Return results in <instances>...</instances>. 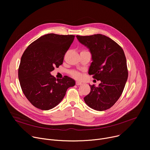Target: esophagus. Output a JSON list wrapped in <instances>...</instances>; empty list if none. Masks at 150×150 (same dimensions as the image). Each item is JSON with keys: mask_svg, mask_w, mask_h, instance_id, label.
I'll list each match as a JSON object with an SVG mask.
<instances>
[{"mask_svg": "<svg viewBox=\"0 0 150 150\" xmlns=\"http://www.w3.org/2000/svg\"><path fill=\"white\" fill-rule=\"evenodd\" d=\"M76 85H82V83L80 82L76 81Z\"/></svg>", "mask_w": 150, "mask_h": 150, "instance_id": "34e87169", "label": "esophagus"}]
</instances>
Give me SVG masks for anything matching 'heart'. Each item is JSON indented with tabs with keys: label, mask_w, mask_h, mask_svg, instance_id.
<instances>
[{
	"label": "heart",
	"mask_w": 150,
	"mask_h": 150,
	"mask_svg": "<svg viewBox=\"0 0 150 150\" xmlns=\"http://www.w3.org/2000/svg\"><path fill=\"white\" fill-rule=\"evenodd\" d=\"M86 52V51H82V52ZM71 75H72L74 78H76V79H79V78H81V74H80L79 72L75 71H71Z\"/></svg>",
	"instance_id": "b5f03b06"
}]
</instances>
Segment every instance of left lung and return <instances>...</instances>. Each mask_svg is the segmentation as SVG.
<instances>
[{"label":"left lung","instance_id":"1","mask_svg":"<svg viewBox=\"0 0 150 150\" xmlns=\"http://www.w3.org/2000/svg\"><path fill=\"white\" fill-rule=\"evenodd\" d=\"M76 38L91 54L88 74L101 81L98 87L90 85L91 91L83 98L84 101L96 110L109 109L120 97L127 79L124 52L115 41L102 34L76 35Z\"/></svg>","mask_w":150,"mask_h":150}]
</instances>
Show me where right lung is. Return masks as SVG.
I'll return each instance as SVG.
<instances>
[{
    "mask_svg": "<svg viewBox=\"0 0 150 150\" xmlns=\"http://www.w3.org/2000/svg\"><path fill=\"white\" fill-rule=\"evenodd\" d=\"M74 35L48 34L28 46L21 57L18 78L21 89L28 101L43 110L58 105L68 88L75 81L67 76L56 79L50 74L63 63L64 56L74 41Z\"/></svg>",
    "mask_w": 150,
    "mask_h": 150,
    "instance_id": "add662e5",
    "label": "right lung"
}]
</instances>
